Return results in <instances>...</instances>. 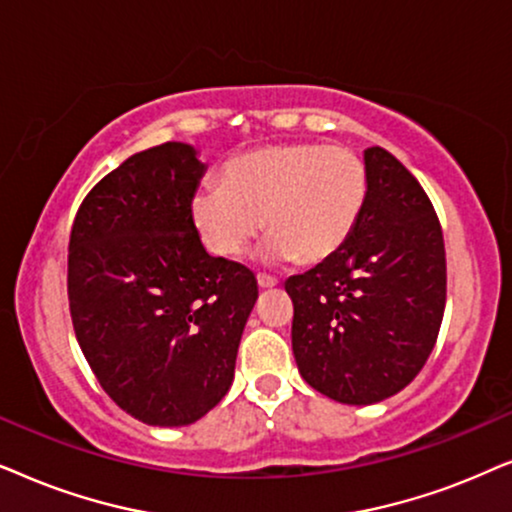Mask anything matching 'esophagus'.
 <instances>
[{"instance_id": "obj_1", "label": "esophagus", "mask_w": 512, "mask_h": 512, "mask_svg": "<svg viewBox=\"0 0 512 512\" xmlns=\"http://www.w3.org/2000/svg\"><path fill=\"white\" fill-rule=\"evenodd\" d=\"M257 285H260L262 290H269V288H276L278 281L274 276H267V274H257Z\"/></svg>"}]
</instances>
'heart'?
<instances>
[{"mask_svg":"<svg viewBox=\"0 0 512 512\" xmlns=\"http://www.w3.org/2000/svg\"><path fill=\"white\" fill-rule=\"evenodd\" d=\"M365 161L349 147L292 142L224 163L222 185L192 196V220L217 257H241L262 234V260L318 264L349 241L367 201Z\"/></svg>","mask_w":512,"mask_h":512,"instance_id":"1","label":"heart"}]
</instances>
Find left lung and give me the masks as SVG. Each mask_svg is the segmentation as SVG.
Listing matches in <instances>:
<instances>
[{"instance_id":"obj_1","label":"left lung","mask_w":512,"mask_h":512,"mask_svg":"<svg viewBox=\"0 0 512 512\" xmlns=\"http://www.w3.org/2000/svg\"><path fill=\"white\" fill-rule=\"evenodd\" d=\"M365 168L367 201L349 241L285 281L299 374L346 405L379 403L417 377L447 299L445 241L424 187L381 147L365 149Z\"/></svg>"}]
</instances>
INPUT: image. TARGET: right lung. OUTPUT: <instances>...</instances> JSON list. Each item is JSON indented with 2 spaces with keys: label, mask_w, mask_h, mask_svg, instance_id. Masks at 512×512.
<instances>
[{
  "label": "right lung",
  "mask_w": 512,
  "mask_h": 512,
  "mask_svg": "<svg viewBox=\"0 0 512 512\" xmlns=\"http://www.w3.org/2000/svg\"><path fill=\"white\" fill-rule=\"evenodd\" d=\"M206 173L163 142L102 177L74 217L67 297L77 342L121 410L187 426L227 395L257 302L248 267L210 257L192 220Z\"/></svg>",
  "instance_id": "1"
}]
</instances>
